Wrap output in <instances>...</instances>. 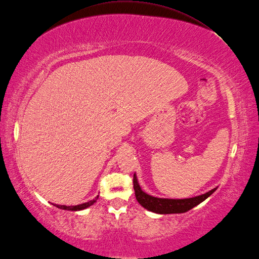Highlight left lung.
<instances>
[{
  "instance_id": "obj_1",
  "label": "left lung",
  "mask_w": 259,
  "mask_h": 259,
  "mask_svg": "<svg viewBox=\"0 0 259 259\" xmlns=\"http://www.w3.org/2000/svg\"><path fill=\"white\" fill-rule=\"evenodd\" d=\"M134 184V190H135V197L136 200L145 209L159 213V214H171V213H185L189 210H191L192 207L197 206L201 202H203L205 199H207L210 195L217 190V188L212 189L209 192L204 194L198 195L194 198L189 199H162V198H156L151 197V195L145 193L142 188L140 187V184L137 181L136 175L134 174L133 178Z\"/></svg>"
}]
</instances>
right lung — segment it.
Instances as JSON below:
<instances>
[{"instance_id":"right-lung-1","label":"right lung","mask_w":259,"mask_h":259,"mask_svg":"<svg viewBox=\"0 0 259 259\" xmlns=\"http://www.w3.org/2000/svg\"><path fill=\"white\" fill-rule=\"evenodd\" d=\"M99 198V195H97L96 198L93 200L89 201V202H85V203H82V204H78V205H70V206H67V205H59V204H54L56 207H59L61 210H68V211H80V210H84L87 207L91 206L93 203L97 202V200Z\"/></svg>"}]
</instances>
